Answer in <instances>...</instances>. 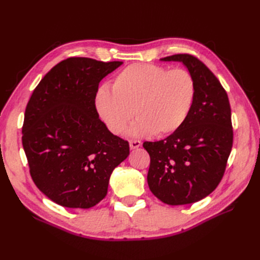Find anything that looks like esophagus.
<instances>
[{
	"mask_svg": "<svg viewBox=\"0 0 260 260\" xmlns=\"http://www.w3.org/2000/svg\"><path fill=\"white\" fill-rule=\"evenodd\" d=\"M129 145H130L131 149H136V148H139L141 145H142V143H141L140 141H138V140H131L129 142Z\"/></svg>",
	"mask_w": 260,
	"mask_h": 260,
	"instance_id": "esophagus-1",
	"label": "esophagus"
}]
</instances>
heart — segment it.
Returning a JSON list of instances; mask_svg holds the SVG:
<instances>
[{
	"label": "heart",
	"instance_id": "1",
	"mask_svg": "<svg viewBox=\"0 0 260 260\" xmlns=\"http://www.w3.org/2000/svg\"><path fill=\"white\" fill-rule=\"evenodd\" d=\"M196 96L193 76L185 69H171L137 62L118 73L112 90L101 86L94 104L102 120L114 135H121L133 118L130 135L143 137L155 133L169 136L182 127Z\"/></svg>",
	"mask_w": 260,
	"mask_h": 260
}]
</instances>
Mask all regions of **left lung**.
I'll return each mask as SVG.
<instances>
[{"label":"left lung","instance_id":"8db88e82","mask_svg":"<svg viewBox=\"0 0 260 260\" xmlns=\"http://www.w3.org/2000/svg\"><path fill=\"white\" fill-rule=\"evenodd\" d=\"M160 60L182 62L194 78L196 96L182 127L143 143L151 157L147 183L162 203L186 205L206 198L222 179L233 143L231 108L221 83L200 59L176 54Z\"/></svg>","mask_w":260,"mask_h":260}]
</instances>
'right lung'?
<instances>
[{
    "label": "right lung",
    "instance_id": "1",
    "mask_svg": "<svg viewBox=\"0 0 260 260\" xmlns=\"http://www.w3.org/2000/svg\"><path fill=\"white\" fill-rule=\"evenodd\" d=\"M122 64L67 58L43 77L28 102L22 146L30 175L60 206H95L114 169L129 156V143L107 129L94 104L101 80Z\"/></svg>",
    "mask_w": 260,
    "mask_h": 260
}]
</instances>
